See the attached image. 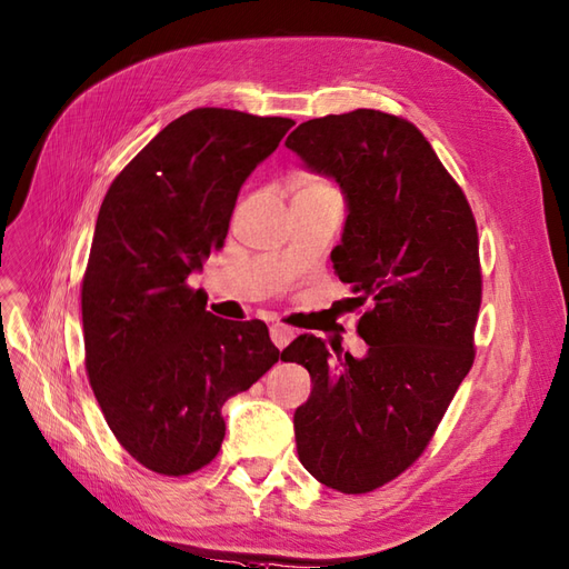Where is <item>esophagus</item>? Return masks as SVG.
I'll return each instance as SVG.
<instances>
[{
  "label": "esophagus",
  "mask_w": 569,
  "mask_h": 569,
  "mask_svg": "<svg viewBox=\"0 0 569 569\" xmlns=\"http://www.w3.org/2000/svg\"><path fill=\"white\" fill-rule=\"evenodd\" d=\"M269 337H271L273 346L286 348L290 341L296 339V331L290 329V327H286V325H271V327H269Z\"/></svg>",
  "instance_id": "34e87169"
}]
</instances>
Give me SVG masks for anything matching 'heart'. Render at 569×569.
<instances>
[{
  "mask_svg": "<svg viewBox=\"0 0 569 569\" xmlns=\"http://www.w3.org/2000/svg\"><path fill=\"white\" fill-rule=\"evenodd\" d=\"M302 189H325V184H319V182H308V184H305Z\"/></svg>",
  "mask_w": 569,
  "mask_h": 569,
  "instance_id": "b5f03b06",
  "label": "heart"
}]
</instances>
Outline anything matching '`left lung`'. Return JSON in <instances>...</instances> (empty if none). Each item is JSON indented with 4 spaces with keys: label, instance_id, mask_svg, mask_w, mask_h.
Here are the masks:
<instances>
[{
    "label": "left lung",
    "instance_id": "obj_1",
    "mask_svg": "<svg viewBox=\"0 0 569 569\" xmlns=\"http://www.w3.org/2000/svg\"><path fill=\"white\" fill-rule=\"evenodd\" d=\"M286 146L346 201L333 269L351 283L362 358L302 333L283 360L308 368L296 409L300 463L348 495L389 483L423 455L473 366L478 232L459 184L418 129L380 110L302 122Z\"/></svg>",
    "mask_w": 569,
    "mask_h": 569
}]
</instances>
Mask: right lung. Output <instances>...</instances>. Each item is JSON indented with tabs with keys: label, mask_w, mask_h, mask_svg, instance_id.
Instances as JSON below:
<instances>
[{
	"label": "right lung",
	"mask_w": 569,
	"mask_h": 569,
	"mask_svg": "<svg viewBox=\"0 0 569 569\" xmlns=\"http://www.w3.org/2000/svg\"><path fill=\"white\" fill-rule=\"evenodd\" d=\"M293 124L187 112L100 203L81 288L86 370L114 437L156 473L207 466L226 437L223 403L283 356L264 322L213 317L187 279L221 250L240 187Z\"/></svg>",
	"instance_id": "right-lung-1"
}]
</instances>
